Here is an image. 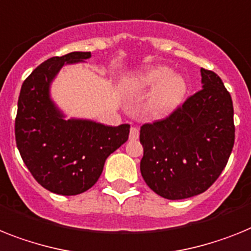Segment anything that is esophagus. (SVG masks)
Returning a JSON list of instances; mask_svg holds the SVG:
<instances>
[{"label": "esophagus", "instance_id": "1", "mask_svg": "<svg viewBox=\"0 0 251 251\" xmlns=\"http://www.w3.org/2000/svg\"><path fill=\"white\" fill-rule=\"evenodd\" d=\"M139 138V129L135 127V126H132L131 129H130V139L131 140H136Z\"/></svg>", "mask_w": 251, "mask_h": 251}]
</instances>
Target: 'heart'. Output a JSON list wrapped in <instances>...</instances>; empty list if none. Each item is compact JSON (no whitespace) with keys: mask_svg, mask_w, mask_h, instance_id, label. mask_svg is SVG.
<instances>
[{"mask_svg":"<svg viewBox=\"0 0 251 251\" xmlns=\"http://www.w3.org/2000/svg\"><path fill=\"white\" fill-rule=\"evenodd\" d=\"M136 85L145 89L154 88L149 100L151 112L167 116L180 106L186 96L187 85L184 77L172 75L165 66L149 67L136 77Z\"/></svg>","mask_w":251,"mask_h":251,"instance_id":"obj_1","label":"heart"}]
</instances>
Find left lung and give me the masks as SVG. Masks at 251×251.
Masks as SVG:
<instances>
[{"label": "left lung", "mask_w": 251, "mask_h": 251, "mask_svg": "<svg viewBox=\"0 0 251 251\" xmlns=\"http://www.w3.org/2000/svg\"><path fill=\"white\" fill-rule=\"evenodd\" d=\"M203 89L166 119L140 127V172L151 190L178 201L209 189L235 143L231 96L216 73L201 69Z\"/></svg>", "instance_id": "8db88e82"}]
</instances>
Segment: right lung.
Returning a JSON list of instances; mask_svg holds the SVG:
<instances>
[{
  "label": "right lung",
  "instance_id": "right-lung-1",
  "mask_svg": "<svg viewBox=\"0 0 251 251\" xmlns=\"http://www.w3.org/2000/svg\"><path fill=\"white\" fill-rule=\"evenodd\" d=\"M92 54L71 52L50 57L22 85L15 139L25 166L44 189L77 195L96 184L107 157L129 139L130 125L106 126L89 120H65L50 98V85L65 64Z\"/></svg>",
  "mask_w": 251,
  "mask_h": 251
}]
</instances>
